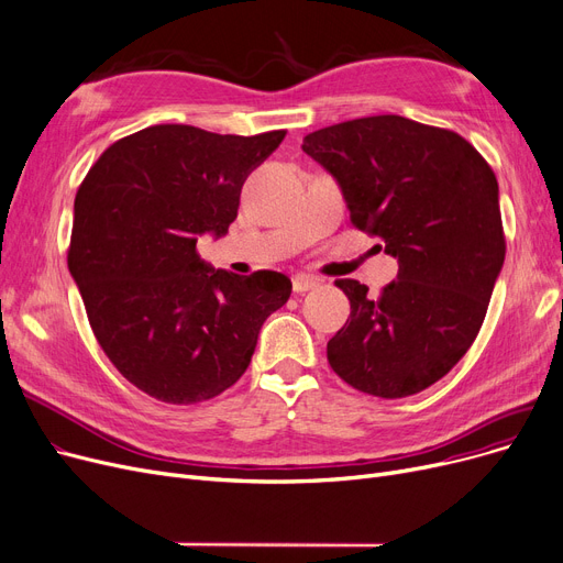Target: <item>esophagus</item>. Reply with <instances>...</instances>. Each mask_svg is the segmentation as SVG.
I'll use <instances>...</instances> for the list:
<instances>
[{"label":"esophagus","mask_w":563,"mask_h":563,"mask_svg":"<svg viewBox=\"0 0 563 563\" xmlns=\"http://www.w3.org/2000/svg\"><path fill=\"white\" fill-rule=\"evenodd\" d=\"M317 285H320V278H314V276L297 274L295 278H291V289H295L297 295H301V291H308V289H312V287H317Z\"/></svg>","instance_id":"34e87169"}]
</instances>
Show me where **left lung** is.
I'll use <instances>...</instances> for the list:
<instances>
[{
	"mask_svg": "<svg viewBox=\"0 0 563 563\" xmlns=\"http://www.w3.org/2000/svg\"><path fill=\"white\" fill-rule=\"evenodd\" d=\"M345 195L356 230L379 236L398 278L377 297L335 280L352 312L327 345L333 373L363 394L407 398L467 354L506 255L493 167L462 135L398 114L303 137Z\"/></svg>",
	"mask_w": 563,
	"mask_h": 563,
	"instance_id": "1",
	"label": "left lung"
}]
</instances>
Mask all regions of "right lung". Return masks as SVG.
I'll use <instances>...</instances> for the list:
<instances>
[{
	"instance_id": "right-lung-1",
	"label": "right lung",
	"mask_w": 563,
	"mask_h": 563,
	"mask_svg": "<svg viewBox=\"0 0 563 563\" xmlns=\"http://www.w3.org/2000/svg\"><path fill=\"white\" fill-rule=\"evenodd\" d=\"M287 131L218 135L184 124L110 144L76 192L68 272L114 368L167 405L221 396L291 283L207 266L198 234L228 232L241 186Z\"/></svg>"
}]
</instances>
